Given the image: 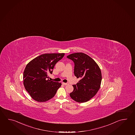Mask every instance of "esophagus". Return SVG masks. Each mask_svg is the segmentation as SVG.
<instances>
[{
  "label": "esophagus",
  "mask_w": 135,
  "mask_h": 135,
  "mask_svg": "<svg viewBox=\"0 0 135 135\" xmlns=\"http://www.w3.org/2000/svg\"><path fill=\"white\" fill-rule=\"evenodd\" d=\"M62 84L64 85H68L69 84H68V83H67L62 82Z\"/></svg>",
  "instance_id": "esophagus-1"
}]
</instances>
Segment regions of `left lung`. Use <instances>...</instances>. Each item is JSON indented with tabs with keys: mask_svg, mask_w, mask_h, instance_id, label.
<instances>
[{
	"mask_svg": "<svg viewBox=\"0 0 135 135\" xmlns=\"http://www.w3.org/2000/svg\"><path fill=\"white\" fill-rule=\"evenodd\" d=\"M74 63V74L80 80L73 85L74 91L70 94L75 102L83 103L92 98L99 91L102 82L99 66L89 56L84 53H74L67 56Z\"/></svg>",
	"mask_w": 135,
	"mask_h": 135,
	"instance_id": "1",
	"label": "left lung"
}]
</instances>
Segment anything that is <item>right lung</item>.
Instances as JSON below:
<instances>
[{
  "mask_svg": "<svg viewBox=\"0 0 135 135\" xmlns=\"http://www.w3.org/2000/svg\"><path fill=\"white\" fill-rule=\"evenodd\" d=\"M64 53H47L39 56L28 63L23 74L26 90L34 100L43 102L52 99L61 85L48 79L56 63Z\"/></svg>",
  "mask_w": 135,
  "mask_h": 135,
  "instance_id": "add662e5",
  "label": "right lung"
}]
</instances>
